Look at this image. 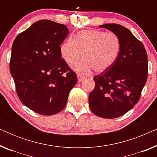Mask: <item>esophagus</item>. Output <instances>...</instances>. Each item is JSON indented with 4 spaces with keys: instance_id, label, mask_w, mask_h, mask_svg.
I'll return each mask as SVG.
<instances>
[{
    "instance_id": "obj_1",
    "label": "esophagus",
    "mask_w": 157,
    "mask_h": 157,
    "mask_svg": "<svg viewBox=\"0 0 157 157\" xmlns=\"http://www.w3.org/2000/svg\"><path fill=\"white\" fill-rule=\"evenodd\" d=\"M77 78H78V82H81V81H82L83 79L85 78V77L84 76H81V75H78V76H77Z\"/></svg>"
}]
</instances>
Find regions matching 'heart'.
Returning a JSON list of instances; mask_svg holds the SVG:
<instances>
[{"instance_id":"1","label":"heart","mask_w":157,"mask_h":157,"mask_svg":"<svg viewBox=\"0 0 157 157\" xmlns=\"http://www.w3.org/2000/svg\"><path fill=\"white\" fill-rule=\"evenodd\" d=\"M121 51V41L114 33L100 30H84L78 32L75 38H68L60 47L61 55L66 63L72 64L75 71L89 74L92 70L101 73L110 68L119 58Z\"/></svg>"}]
</instances>
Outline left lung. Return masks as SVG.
I'll return each instance as SVG.
<instances>
[{"label": "left lung", "instance_id": "1", "mask_svg": "<svg viewBox=\"0 0 157 157\" xmlns=\"http://www.w3.org/2000/svg\"><path fill=\"white\" fill-rule=\"evenodd\" d=\"M117 34L121 51L115 63L94 77L95 88L89 94L92 112L105 119L125 114L139 101L148 77L147 51L129 30L116 23L101 25Z\"/></svg>", "mask_w": 157, "mask_h": 157}]
</instances>
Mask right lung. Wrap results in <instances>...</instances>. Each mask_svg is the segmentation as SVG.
<instances>
[{"instance_id": "obj_1", "label": "right lung", "mask_w": 157, "mask_h": 157, "mask_svg": "<svg viewBox=\"0 0 157 157\" xmlns=\"http://www.w3.org/2000/svg\"><path fill=\"white\" fill-rule=\"evenodd\" d=\"M68 33L65 25L41 20L18 34L13 44L10 71L17 94L25 106L41 115L63 110L77 83L60 51Z\"/></svg>"}]
</instances>
